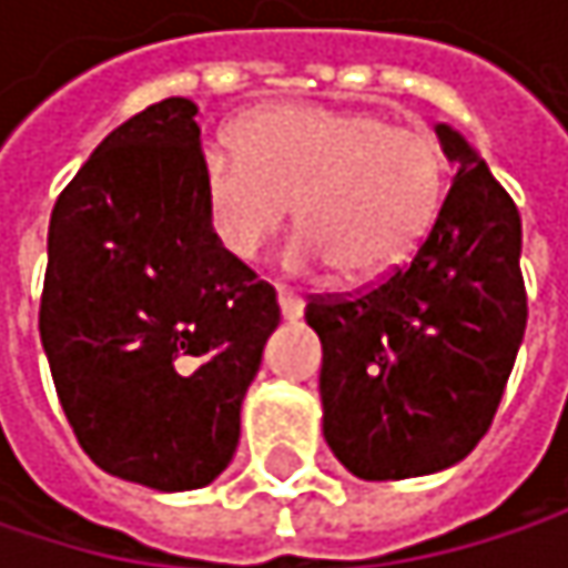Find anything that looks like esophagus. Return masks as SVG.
Segmentation results:
<instances>
[{
	"label": "esophagus",
	"mask_w": 568,
	"mask_h": 568,
	"mask_svg": "<svg viewBox=\"0 0 568 568\" xmlns=\"http://www.w3.org/2000/svg\"><path fill=\"white\" fill-rule=\"evenodd\" d=\"M280 312H283L285 322H295V318H302V312H305V302H302L298 295H292V292L280 288Z\"/></svg>",
	"instance_id": "1"
}]
</instances>
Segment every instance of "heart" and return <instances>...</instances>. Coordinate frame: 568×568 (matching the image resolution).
Masks as SVG:
<instances>
[{
    "label": "heart",
    "instance_id": "heart-1",
    "mask_svg": "<svg viewBox=\"0 0 568 568\" xmlns=\"http://www.w3.org/2000/svg\"><path fill=\"white\" fill-rule=\"evenodd\" d=\"M233 146L200 154L210 230L233 260H256L283 230L298 270L335 266L375 280L410 256L444 200L440 144L410 128L328 104H273L246 114Z\"/></svg>",
    "mask_w": 568,
    "mask_h": 568
}]
</instances>
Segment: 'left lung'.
Wrapping results in <instances>:
<instances>
[{"instance_id":"8db88e82","label":"left lung","mask_w":568,"mask_h":568,"mask_svg":"<svg viewBox=\"0 0 568 568\" xmlns=\"http://www.w3.org/2000/svg\"><path fill=\"white\" fill-rule=\"evenodd\" d=\"M434 131L454 180L410 263L362 295L305 305L322 342V434L362 480L464 460L497 414L526 332L516 203L460 131Z\"/></svg>"}]
</instances>
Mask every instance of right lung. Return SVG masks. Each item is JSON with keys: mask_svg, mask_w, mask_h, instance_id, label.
<instances>
[{"mask_svg": "<svg viewBox=\"0 0 568 568\" xmlns=\"http://www.w3.org/2000/svg\"><path fill=\"white\" fill-rule=\"evenodd\" d=\"M193 118V101L164 98L94 148L52 210L39 312L84 454L161 494L226 470L280 325L273 285L210 230Z\"/></svg>", "mask_w": 568, "mask_h": 568, "instance_id": "add662e5", "label": "right lung"}]
</instances>
